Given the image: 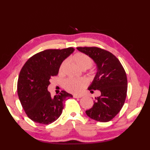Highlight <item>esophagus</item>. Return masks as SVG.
<instances>
[{
	"instance_id": "esophagus-1",
	"label": "esophagus",
	"mask_w": 150,
	"mask_h": 150,
	"mask_svg": "<svg viewBox=\"0 0 150 150\" xmlns=\"http://www.w3.org/2000/svg\"><path fill=\"white\" fill-rule=\"evenodd\" d=\"M73 97L74 98H81L82 97L81 95H73Z\"/></svg>"
}]
</instances>
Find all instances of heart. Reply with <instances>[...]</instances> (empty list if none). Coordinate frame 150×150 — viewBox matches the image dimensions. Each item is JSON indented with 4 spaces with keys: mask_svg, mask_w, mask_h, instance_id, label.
Returning a JSON list of instances; mask_svg holds the SVG:
<instances>
[{
    "mask_svg": "<svg viewBox=\"0 0 150 150\" xmlns=\"http://www.w3.org/2000/svg\"><path fill=\"white\" fill-rule=\"evenodd\" d=\"M73 60L79 68L81 69H86L90 68L93 64V60L88 55L83 53H77L73 57ZM66 64V60L64 61L60 67L59 71L62 73L64 68ZM88 81L85 79H69L64 83L66 90L70 93L79 94L86 86Z\"/></svg>",
    "mask_w": 150,
    "mask_h": 150,
    "instance_id": "obj_1",
    "label": "heart"
}]
</instances>
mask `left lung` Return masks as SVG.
Masks as SVG:
<instances>
[{"label":"left lung","instance_id":"left-lung-1","mask_svg":"<svg viewBox=\"0 0 150 150\" xmlns=\"http://www.w3.org/2000/svg\"><path fill=\"white\" fill-rule=\"evenodd\" d=\"M77 49L93 60L97 71L88 87L91 92L99 90L93 106L86 113L91 119L106 122L111 120L122 109L126 100L128 82L126 74L117 57L97 47H78Z\"/></svg>","mask_w":150,"mask_h":150}]
</instances>
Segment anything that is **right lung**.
Here are the masks:
<instances>
[{
    "label": "right lung",
    "mask_w": 150,
    "mask_h": 150,
    "mask_svg": "<svg viewBox=\"0 0 150 150\" xmlns=\"http://www.w3.org/2000/svg\"><path fill=\"white\" fill-rule=\"evenodd\" d=\"M73 47L46 50L28 59L18 75L17 93L22 108L31 120L50 124L62 114L64 103L73 95L61 91L52 97L47 87L52 77L59 73L60 66L74 52Z\"/></svg>",
    "instance_id": "obj_1"
}]
</instances>
